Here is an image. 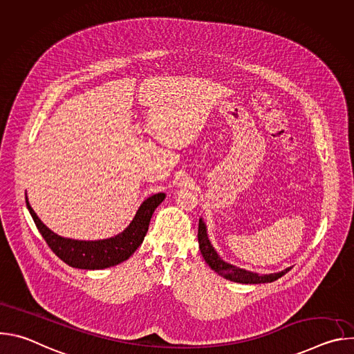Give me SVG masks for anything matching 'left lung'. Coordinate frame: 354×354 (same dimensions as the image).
<instances>
[{"instance_id": "1", "label": "left lung", "mask_w": 354, "mask_h": 354, "mask_svg": "<svg viewBox=\"0 0 354 354\" xmlns=\"http://www.w3.org/2000/svg\"><path fill=\"white\" fill-rule=\"evenodd\" d=\"M198 246H200V252L203 255L206 263L220 276H223L227 280L235 281V283H242V284H261V283H272L277 279H280L281 276H284L291 268H287L279 273H270V274H259V273H254L249 272L245 269H241L238 266H234L225 261H223L220 258V255L217 254V250L214 249V246L212 245L209 235H207V227L203 221V218L198 220Z\"/></svg>"}]
</instances>
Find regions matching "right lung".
Wrapping results in <instances>:
<instances>
[{"instance_id":"1","label":"right lung","mask_w":354,"mask_h":354,"mask_svg":"<svg viewBox=\"0 0 354 354\" xmlns=\"http://www.w3.org/2000/svg\"><path fill=\"white\" fill-rule=\"evenodd\" d=\"M26 194V193H25ZM26 207L47 245L55 254L68 266L85 270H100L116 266L127 261L136 249L142 243L144 236L148 231V225L156 209L162 203L165 193H157L145 198L140 205L136 216L130 224L118 235L97 239V241H78L71 238H64L47 228L33 209L29 205L28 196Z\"/></svg>"}]
</instances>
